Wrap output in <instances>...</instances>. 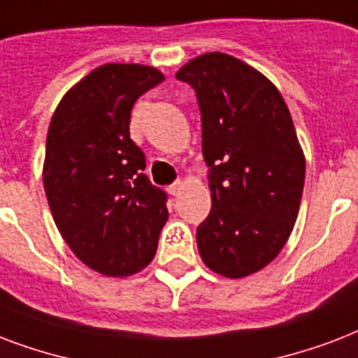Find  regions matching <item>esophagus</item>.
Segmentation results:
<instances>
[{
  "label": "esophagus",
  "mask_w": 358,
  "mask_h": 358,
  "mask_svg": "<svg viewBox=\"0 0 358 358\" xmlns=\"http://www.w3.org/2000/svg\"><path fill=\"white\" fill-rule=\"evenodd\" d=\"M181 188H182V182L177 181V182H173V185H170V187H168V192H170L171 196H177V194L181 192Z\"/></svg>",
  "instance_id": "34e87169"
}]
</instances>
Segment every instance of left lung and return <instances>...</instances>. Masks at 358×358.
Listing matches in <instances>:
<instances>
[{
	"label": "left lung",
	"mask_w": 358,
	"mask_h": 358,
	"mask_svg": "<svg viewBox=\"0 0 358 358\" xmlns=\"http://www.w3.org/2000/svg\"><path fill=\"white\" fill-rule=\"evenodd\" d=\"M176 76L196 91L209 166L199 256L215 273L245 278L278 256L297 220L306 162L293 119L273 82L234 55H199Z\"/></svg>",
	"instance_id": "1"
}]
</instances>
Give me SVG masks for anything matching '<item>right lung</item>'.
I'll use <instances>...</instances> for the list:
<instances>
[{
	"mask_svg": "<svg viewBox=\"0 0 358 358\" xmlns=\"http://www.w3.org/2000/svg\"><path fill=\"white\" fill-rule=\"evenodd\" d=\"M164 80L153 66L108 63L55 108L46 136L44 192L54 222L80 262L106 276L148 267L168 220L145 155L130 140V112Z\"/></svg>",
	"mask_w": 358,
	"mask_h": 358,
	"instance_id": "add662e5",
	"label": "right lung"
}]
</instances>
